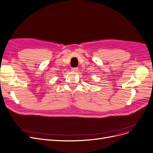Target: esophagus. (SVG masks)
<instances>
[{
    "mask_svg": "<svg viewBox=\"0 0 153 153\" xmlns=\"http://www.w3.org/2000/svg\"><path fill=\"white\" fill-rule=\"evenodd\" d=\"M71 70H72V71H73V72H76V71H78V68H77V67L72 68H71Z\"/></svg>",
    "mask_w": 153,
    "mask_h": 153,
    "instance_id": "1",
    "label": "esophagus"
}]
</instances>
